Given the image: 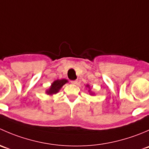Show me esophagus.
I'll list each match as a JSON object with an SVG mask.
<instances>
[{
  "label": "esophagus",
  "instance_id": "34e87169",
  "mask_svg": "<svg viewBox=\"0 0 149 149\" xmlns=\"http://www.w3.org/2000/svg\"><path fill=\"white\" fill-rule=\"evenodd\" d=\"M78 83V81H76V80H75V81H71V84H74V85H76V84Z\"/></svg>",
  "mask_w": 149,
  "mask_h": 149
}]
</instances>
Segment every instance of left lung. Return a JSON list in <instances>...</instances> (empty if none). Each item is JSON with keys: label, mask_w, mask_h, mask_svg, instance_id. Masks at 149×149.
I'll return each mask as SVG.
<instances>
[{"label": "left lung", "mask_w": 149, "mask_h": 149, "mask_svg": "<svg viewBox=\"0 0 149 149\" xmlns=\"http://www.w3.org/2000/svg\"><path fill=\"white\" fill-rule=\"evenodd\" d=\"M86 87L87 89H88V94H90V95H91V96L95 95V93L93 92V91H91V88L90 87L89 84H86Z\"/></svg>", "instance_id": "8db88e82"}]
</instances>
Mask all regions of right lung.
I'll return each mask as SVG.
<instances>
[{"instance_id": "right-lung-1", "label": "right lung", "mask_w": 149, "mask_h": 149, "mask_svg": "<svg viewBox=\"0 0 149 149\" xmlns=\"http://www.w3.org/2000/svg\"><path fill=\"white\" fill-rule=\"evenodd\" d=\"M68 82V81L65 79H57V80L54 81L51 84L50 86L45 91V94L49 96H52L54 94H58L60 91V90L61 89V88Z\"/></svg>"}]
</instances>
